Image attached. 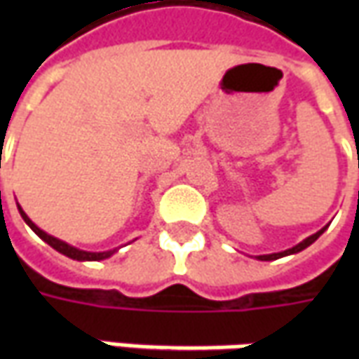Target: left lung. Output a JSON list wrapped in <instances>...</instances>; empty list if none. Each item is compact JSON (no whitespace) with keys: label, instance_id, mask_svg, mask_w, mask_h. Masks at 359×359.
<instances>
[{"label":"left lung","instance_id":"left-lung-1","mask_svg":"<svg viewBox=\"0 0 359 359\" xmlns=\"http://www.w3.org/2000/svg\"><path fill=\"white\" fill-rule=\"evenodd\" d=\"M327 229V226H325ZM325 229H321V231H317L316 234H311V236H308L306 241H302L300 244H296L294 248H288L285 250V252H278V254H267V256H257V259H262V262H273V259H278V257H285V256H290V254H298V252H302L304 248H308L309 244H313V242L321 236V234L325 233Z\"/></svg>","mask_w":359,"mask_h":359}]
</instances>
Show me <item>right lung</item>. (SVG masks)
Instances as JSON below:
<instances>
[{"label":"right lung","mask_w":359,"mask_h":359,"mask_svg":"<svg viewBox=\"0 0 359 359\" xmlns=\"http://www.w3.org/2000/svg\"><path fill=\"white\" fill-rule=\"evenodd\" d=\"M19 213H20V217L25 219V223H27L32 231H34L40 238H42L43 242H48L50 244L51 248L53 250H57L59 254H63V256L67 257H71V259H76V262H100V259H105V257H109L113 256L117 250H109V252H84V250H79V248H74V246H71V244H67V242L63 241H59V238H55V236H51V234L48 233H43L42 229L40 226H36L30 219H28V215L22 211V208L19 205Z\"/></svg>","instance_id":"right-lung-1"}]
</instances>
